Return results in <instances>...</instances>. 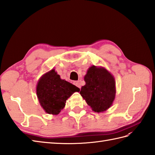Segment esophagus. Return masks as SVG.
<instances>
[{
    "label": "esophagus",
    "mask_w": 155,
    "mask_h": 155,
    "mask_svg": "<svg viewBox=\"0 0 155 155\" xmlns=\"http://www.w3.org/2000/svg\"><path fill=\"white\" fill-rule=\"evenodd\" d=\"M74 84L75 85H76V86L79 88H81V84H80V81H75L74 82Z\"/></svg>",
    "instance_id": "esophagus-1"
}]
</instances>
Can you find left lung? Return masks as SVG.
Instances as JSON below:
<instances>
[{
	"label": "left lung",
	"instance_id": "obj_1",
	"mask_svg": "<svg viewBox=\"0 0 155 155\" xmlns=\"http://www.w3.org/2000/svg\"><path fill=\"white\" fill-rule=\"evenodd\" d=\"M85 85L80 94L92 110L102 113L113 104L116 94L115 81L113 75L103 67L92 66L84 76Z\"/></svg>",
	"mask_w": 155,
	"mask_h": 155
}]
</instances>
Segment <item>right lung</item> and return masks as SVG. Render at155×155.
<instances>
[{"mask_svg":"<svg viewBox=\"0 0 155 155\" xmlns=\"http://www.w3.org/2000/svg\"><path fill=\"white\" fill-rule=\"evenodd\" d=\"M80 89L64 80L54 69L44 74L38 82L36 94L46 113L56 115L64 108L67 99Z\"/></svg>","mask_w":155,"mask_h":155,"instance_id":"right-lung-1","label":"right lung"}]
</instances>
